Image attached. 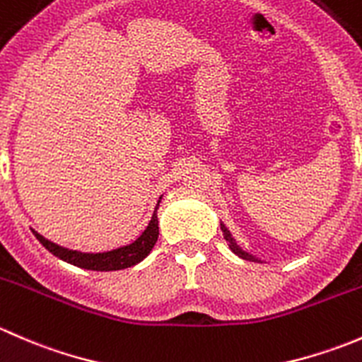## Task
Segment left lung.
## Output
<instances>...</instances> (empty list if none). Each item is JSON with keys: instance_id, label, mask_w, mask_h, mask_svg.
<instances>
[{"instance_id": "1", "label": "left lung", "mask_w": 362, "mask_h": 362, "mask_svg": "<svg viewBox=\"0 0 362 362\" xmlns=\"http://www.w3.org/2000/svg\"><path fill=\"white\" fill-rule=\"evenodd\" d=\"M221 229H222V233H224V238H226V242L229 243V249H231L233 252H235L236 255H238V257H242V259H245V261H254V262H261L259 261L257 257H254V255H250L249 252H245V250H242L240 249L238 245H236V242H235V238H233L231 236V233L228 231V228H226L224 224H221Z\"/></svg>"}]
</instances>
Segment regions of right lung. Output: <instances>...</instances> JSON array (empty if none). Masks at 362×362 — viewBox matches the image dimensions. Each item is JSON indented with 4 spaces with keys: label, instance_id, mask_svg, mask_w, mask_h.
I'll return each instance as SVG.
<instances>
[{
    "label": "right lung",
    "instance_id": "right-lung-1",
    "mask_svg": "<svg viewBox=\"0 0 362 362\" xmlns=\"http://www.w3.org/2000/svg\"><path fill=\"white\" fill-rule=\"evenodd\" d=\"M160 202V198H159ZM158 206H156L154 215H152L151 222H148L147 229L134 240L129 245L119 247V249L110 250V252H100V254H87V252H78V250H69L64 247L56 245V243L49 242L47 238H43L42 235H38L36 231L35 236L47 250L52 252L56 257L63 259V261L69 262L73 266H78L83 269H93V272H115V269H124L131 268V266L138 264L140 261H144L151 250L154 249L156 242H158L159 236V226H158Z\"/></svg>",
    "mask_w": 362,
    "mask_h": 362
}]
</instances>
